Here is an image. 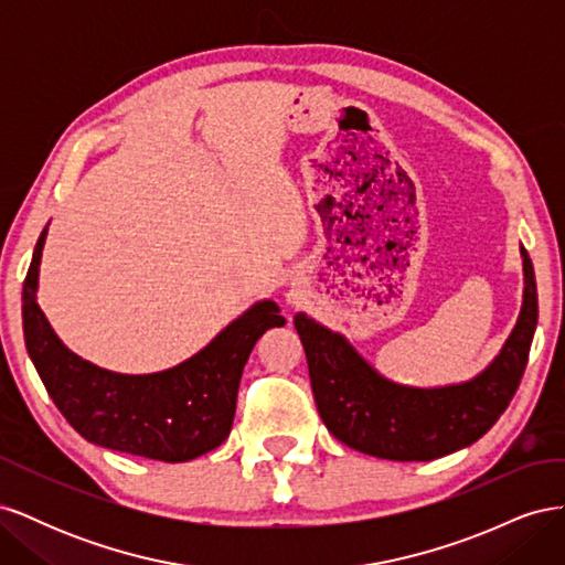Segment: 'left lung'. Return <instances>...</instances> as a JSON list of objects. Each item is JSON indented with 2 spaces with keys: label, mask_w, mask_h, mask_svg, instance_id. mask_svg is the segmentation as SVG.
<instances>
[{
  "label": "left lung",
  "mask_w": 565,
  "mask_h": 565,
  "mask_svg": "<svg viewBox=\"0 0 565 565\" xmlns=\"http://www.w3.org/2000/svg\"><path fill=\"white\" fill-rule=\"evenodd\" d=\"M523 303L500 353L476 377L446 386L398 384L351 341L303 311L295 328L306 351L318 413L344 446L380 459L429 461L471 446L500 419L521 384L537 328V285L527 252Z\"/></svg>",
  "instance_id": "8db88e82"
}]
</instances>
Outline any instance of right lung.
Instances as JSON below:
<instances>
[{
  "label": "right lung",
  "mask_w": 565,
  "mask_h": 565,
  "mask_svg": "<svg viewBox=\"0 0 565 565\" xmlns=\"http://www.w3.org/2000/svg\"><path fill=\"white\" fill-rule=\"evenodd\" d=\"M49 226L32 252L23 282L25 349L51 401L94 446L160 461H188L218 448L231 434L247 358L268 328L287 322L273 299L228 322L183 363L150 374L98 367L67 349L38 303Z\"/></svg>",
  "instance_id": "add662e5"
}]
</instances>
